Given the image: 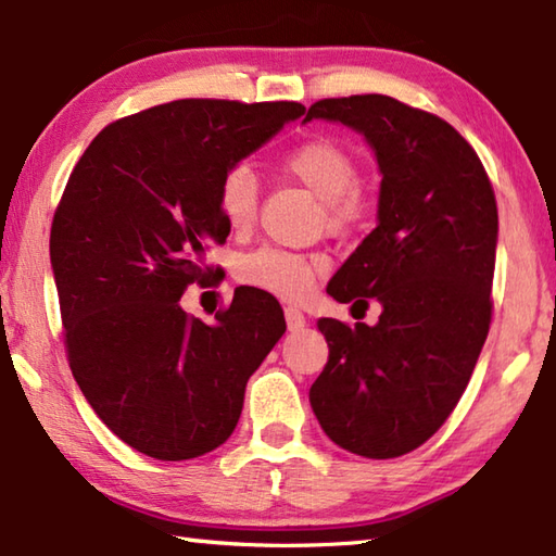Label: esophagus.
Listing matches in <instances>:
<instances>
[{
	"instance_id": "1",
	"label": "esophagus",
	"mask_w": 556,
	"mask_h": 556,
	"mask_svg": "<svg viewBox=\"0 0 556 556\" xmlns=\"http://www.w3.org/2000/svg\"><path fill=\"white\" fill-rule=\"evenodd\" d=\"M285 318H287V328L289 331H301V328L306 326V316L299 312L294 306H287L285 308Z\"/></svg>"
}]
</instances>
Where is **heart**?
Here are the masks:
<instances>
[{"instance_id":"obj_1","label":"heart","mask_w":556,"mask_h":556,"mask_svg":"<svg viewBox=\"0 0 556 556\" xmlns=\"http://www.w3.org/2000/svg\"><path fill=\"white\" fill-rule=\"evenodd\" d=\"M285 174L324 203V220L331 232H348L365 213L357 191V162L345 147L331 139H314L296 147L281 162ZM260 205L257 176L248 166H235L223 176L218 188L220 218L232 232H244L255 225ZM328 269L324 255H299L287 250H257L240 260L238 275L244 285L269 291L281 299H301L314 279Z\"/></svg>"}]
</instances>
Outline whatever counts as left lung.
I'll list each match as a JSON object with an SVG mask.
<instances>
[{
	"label": "left lung",
	"mask_w": 556,
	"mask_h": 556,
	"mask_svg": "<svg viewBox=\"0 0 556 556\" xmlns=\"http://www.w3.org/2000/svg\"><path fill=\"white\" fill-rule=\"evenodd\" d=\"M378 159V228L326 291L380 304L375 326L318 318L328 363L308 390L326 437L351 454H409L464 394L491 326L497 205L481 159L437 115L388 96L318 100Z\"/></svg>",
	"instance_id": "left-lung-1"
}]
</instances>
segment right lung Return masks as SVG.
<instances>
[{
	"label": "right lung",
	"mask_w": 556,
	"mask_h": 556,
	"mask_svg": "<svg viewBox=\"0 0 556 556\" xmlns=\"http://www.w3.org/2000/svg\"><path fill=\"white\" fill-rule=\"evenodd\" d=\"M299 102L174 100L117 119L75 164L51 225L73 378L112 434L159 460L208 454L287 331L279 301L235 289L213 324L181 308L230 228L223 176L304 115Z\"/></svg>",
	"instance_id": "obj_1"
}]
</instances>
